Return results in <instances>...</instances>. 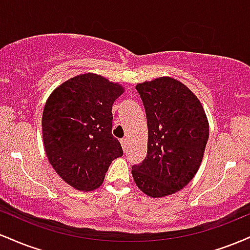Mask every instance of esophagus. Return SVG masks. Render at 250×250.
<instances>
[{
  "label": "esophagus",
  "mask_w": 250,
  "mask_h": 250,
  "mask_svg": "<svg viewBox=\"0 0 250 250\" xmlns=\"http://www.w3.org/2000/svg\"><path fill=\"white\" fill-rule=\"evenodd\" d=\"M121 145H122V148H123V150H127V148H128V140L127 139H125H125H122L121 140Z\"/></svg>",
  "instance_id": "obj_1"
}]
</instances>
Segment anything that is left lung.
Instances as JSON below:
<instances>
[{"mask_svg": "<svg viewBox=\"0 0 250 250\" xmlns=\"http://www.w3.org/2000/svg\"><path fill=\"white\" fill-rule=\"evenodd\" d=\"M147 114L148 150L131 169L142 193L165 197L185 188L202 163L209 123L200 100L169 76L137 83Z\"/></svg>", "mask_w": 250, "mask_h": 250, "instance_id": "obj_1", "label": "left lung"}]
</instances>
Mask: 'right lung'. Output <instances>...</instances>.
<instances>
[{"instance_id":"obj_1","label":"right lung","mask_w":250,"mask_h":250,"mask_svg":"<svg viewBox=\"0 0 250 250\" xmlns=\"http://www.w3.org/2000/svg\"><path fill=\"white\" fill-rule=\"evenodd\" d=\"M125 91L119 82L94 73L80 74L51 91L42 114L48 161L76 190L103 183L109 166L123 150L111 135L113 103Z\"/></svg>"}]
</instances>
